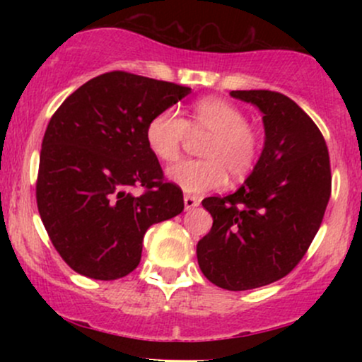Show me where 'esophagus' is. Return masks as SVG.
Returning a JSON list of instances; mask_svg holds the SVG:
<instances>
[{"label": "esophagus", "instance_id": "34e87169", "mask_svg": "<svg viewBox=\"0 0 362 362\" xmlns=\"http://www.w3.org/2000/svg\"><path fill=\"white\" fill-rule=\"evenodd\" d=\"M184 204H185V209L190 211V209H195L199 204H201V201H199L197 197H194V195H184Z\"/></svg>", "mask_w": 362, "mask_h": 362}]
</instances>
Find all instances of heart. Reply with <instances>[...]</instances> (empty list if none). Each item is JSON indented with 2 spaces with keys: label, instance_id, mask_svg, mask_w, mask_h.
<instances>
[{
  "label": "heart",
  "instance_id": "obj_1",
  "mask_svg": "<svg viewBox=\"0 0 362 362\" xmlns=\"http://www.w3.org/2000/svg\"><path fill=\"white\" fill-rule=\"evenodd\" d=\"M189 132L207 136L201 149L204 160H184L168 170L170 180L189 194L219 189L228 175L233 180L247 177L260 158V131L248 122L240 107L223 98H199L187 119L175 109L158 112L148 122L144 136L153 156L173 163Z\"/></svg>",
  "mask_w": 362,
  "mask_h": 362
}]
</instances>
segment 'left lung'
I'll return each instance as SVG.
<instances>
[{
	"mask_svg": "<svg viewBox=\"0 0 362 362\" xmlns=\"http://www.w3.org/2000/svg\"><path fill=\"white\" fill-rule=\"evenodd\" d=\"M231 97L264 114V151L245 184L206 197L213 228L197 243V262L213 284L255 289L300 264L317 235L332 192L330 156L317 124L296 102L271 90Z\"/></svg>",
	"mask_w": 362,
	"mask_h": 362,
	"instance_id": "left-lung-1",
	"label": "left lung"
}]
</instances>
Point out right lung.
<instances>
[{"mask_svg":"<svg viewBox=\"0 0 362 362\" xmlns=\"http://www.w3.org/2000/svg\"><path fill=\"white\" fill-rule=\"evenodd\" d=\"M189 93V86L110 71L54 112L35 197L54 248L74 272L98 281L127 276L148 228L184 211L182 189L165 178L144 134L153 115Z\"/></svg>","mask_w":362,"mask_h":362,"instance_id":"add662e5","label":"right lung"}]
</instances>
